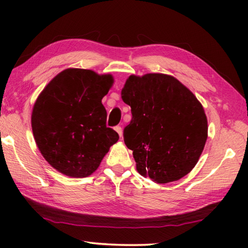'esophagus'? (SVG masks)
I'll return each mask as SVG.
<instances>
[{"mask_svg": "<svg viewBox=\"0 0 248 248\" xmlns=\"http://www.w3.org/2000/svg\"><path fill=\"white\" fill-rule=\"evenodd\" d=\"M115 130H116L117 132H118V134H119L120 137L123 136V128H121L120 125H116V127H115Z\"/></svg>", "mask_w": 248, "mask_h": 248, "instance_id": "esophagus-1", "label": "esophagus"}]
</instances>
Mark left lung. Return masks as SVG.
Masks as SVG:
<instances>
[{
	"instance_id": "8db88e82",
	"label": "left lung",
	"mask_w": 248,
	"mask_h": 248,
	"mask_svg": "<svg viewBox=\"0 0 248 248\" xmlns=\"http://www.w3.org/2000/svg\"><path fill=\"white\" fill-rule=\"evenodd\" d=\"M132 119L124 129L137 170L158 184L178 180L194 169L208 137V121L195 95L165 74L131 75L121 91Z\"/></svg>"
}]
</instances>
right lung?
Segmentation results:
<instances>
[{
  "mask_svg": "<svg viewBox=\"0 0 248 248\" xmlns=\"http://www.w3.org/2000/svg\"><path fill=\"white\" fill-rule=\"evenodd\" d=\"M112 82L109 74L68 69L37 98L31 115L33 137L46 161L60 173L87 177L118 141V133L106 125L102 104Z\"/></svg>",
  "mask_w": 248,
  "mask_h": 248,
  "instance_id": "obj_1",
  "label": "right lung"
}]
</instances>
